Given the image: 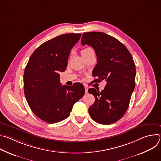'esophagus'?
<instances>
[{"label":"esophagus","mask_w":161,"mask_h":161,"mask_svg":"<svg viewBox=\"0 0 161 161\" xmlns=\"http://www.w3.org/2000/svg\"><path fill=\"white\" fill-rule=\"evenodd\" d=\"M85 93L87 94L88 93V86H87V85H85Z\"/></svg>","instance_id":"obj_1"}]
</instances>
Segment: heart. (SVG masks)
<instances>
[{"instance_id": "1", "label": "heart", "mask_w": 161, "mask_h": 161, "mask_svg": "<svg viewBox=\"0 0 161 161\" xmlns=\"http://www.w3.org/2000/svg\"><path fill=\"white\" fill-rule=\"evenodd\" d=\"M91 50H92V48H85V49H84V50H83L81 51V54H83V53H85V52H87V51Z\"/></svg>"}]
</instances>
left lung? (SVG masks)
<instances>
[{"label":"left lung","instance_id":"8db88e82","mask_svg":"<svg viewBox=\"0 0 161 161\" xmlns=\"http://www.w3.org/2000/svg\"><path fill=\"white\" fill-rule=\"evenodd\" d=\"M81 44L90 46L96 52L97 64L92 75L97 79L94 81L105 80L107 83L101 92L94 88L88 89L96 99L88 108L89 114L99 124H111L120 119L129 107L135 87L134 62L124 44L104 32L83 33Z\"/></svg>","mask_w":161,"mask_h":161}]
</instances>
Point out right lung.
I'll return each instance as SVG.
<instances>
[{
    "label": "right lung",
    "mask_w": 161,
    "mask_h": 161,
    "mask_svg": "<svg viewBox=\"0 0 161 161\" xmlns=\"http://www.w3.org/2000/svg\"><path fill=\"white\" fill-rule=\"evenodd\" d=\"M81 34H65L42 43L33 52L24 75V94L32 112L48 124L70 115L73 106L85 94L80 83L62 86L59 72L67 65L71 50Z\"/></svg>",
    "instance_id": "obj_1"
}]
</instances>
